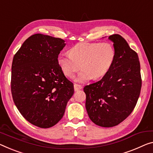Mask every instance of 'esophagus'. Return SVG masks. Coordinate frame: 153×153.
<instances>
[{
    "label": "esophagus",
    "instance_id": "1",
    "mask_svg": "<svg viewBox=\"0 0 153 153\" xmlns=\"http://www.w3.org/2000/svg\"><path fill=\"white\" fill-rule=\"evenodd\" d=\"M74 88L75 91H78L79 90H81V89L83 88V87H82L81 85L74 83Z\"/></svg>",
    "mask_w": 153,
    "mask_h": 153
}]
</instances>
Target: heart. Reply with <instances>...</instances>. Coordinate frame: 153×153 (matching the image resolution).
I'll return each mask as SVG.
<instances>
[{
  "label": "heart",
  "instance_id": "obj_1",
  "mask_svg": "<svg viewBox=\"0 0 153 153\" xmlns=\"http://www.w3.org/2000/svg\"><path fill=\"white\" fill-rule=\"evenodd\" d=\"M69 54H59L58 64L63 74L69 78H72L81 67L83 70L76 79L80 83L105 76L115 58L114 47L108 42H81L72 47Z\"/></svg>",
  "mask_w": 153,
  "mask_h": 153
}]
</instances>
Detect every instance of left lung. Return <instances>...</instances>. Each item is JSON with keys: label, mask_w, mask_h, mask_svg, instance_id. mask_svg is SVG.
<instances>
[{"label": "left lung", "mask_w": 153, "mask_h": 153, "mask_svg": "<svg viewBox=\"0 0 153 153\" xmlns=\"http://www.w3.org/2000/svg\"><path fill=\"white\" fill-rule=\"evenodd\" d=\"M109 39L115 51L111 68L102 79L83 88L89 117L102 127H113L124 121L133 111L142 88L137 53L120 35H111Z\"/></svg>", "instance_id": "1"}]
</instances>
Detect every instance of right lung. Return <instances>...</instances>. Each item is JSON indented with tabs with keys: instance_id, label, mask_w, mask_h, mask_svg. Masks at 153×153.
<instances>
[{
	"instance_id": "add662e5",
	"label": "right lung",
	"mask_w": 153,
	"mask_h": 153,
	"mask_svg": "<svg viewBox=\"0 0 153 153\" xmlns=\"http://www.w3.org/2000/svg\"><path fill=\"white\" fill-rule=\"evenodd\" d=\"M65 44L61 38L42 34L26 39L14 55L11 90L13 102L30 124L46 128L63 116L74 94V85L57 62Z\"/></svg>"
}]
</instances>
